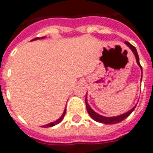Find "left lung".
<instances>
[{"mask_svg":"<svg viewBox=\"0 0 153 153\" xmlns=\"http://www.w3.org/2000/svg\"><path fill=\"white\" fill-rule=\"evenodd\" d=\"M124 44H126L128 47L130 48L132 52L134 53V56H135V58H136V62H137V65L139 66V68L141 69V71H142V76H141V81H142V77H143V68L141 67L140 63H139V57H138V54H137V52L136 50V48L134 46H133L132 44H129L128 42H124ZM85 105H86V109H87V112H88L89 115L91 116V119L96 121V122H99V123H106V124H114V123H120L121 121H123V120H125L127 117L129 116L131 114V113L134 110V109L136 108V105H135L128 111H127L126 113L122 114H120V115H117V116H113V117H106L103 116V115H100L98 113H96V111L94 109H91V107L90 106V105L87 102V96H85Z\"/></svg>","mask_w":153,"mask_h":153,"instance_id":"left-lung-1","label":"left lung"}]
</instances>
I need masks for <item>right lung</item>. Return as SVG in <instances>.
Wrapping results in <instances>:
<instances>
[{"instance_id":"obj_1","label":"right lung","mask_w":153,"mask_h":153,"mask_svg":"<svg viewBox=\"0 0 153 153\" xmlns=\"http://www.w3.org/2000/svg\"><path fill=\"white\" fill-rule=\"evenodd\" d=\"M45 37H42V38H35V39H32L31 41H34V40H38V39H44ZM66 114V108H65L64 111H63V113H62V116L58 119V120H57L56 121H53V122H52V123H48V124H46V125H43V128H48V127H53L54 126V125H56V124H57V123H59L60 122H61L62 120H63V118H64V115Z\"/></svg>"}]
</instances>
